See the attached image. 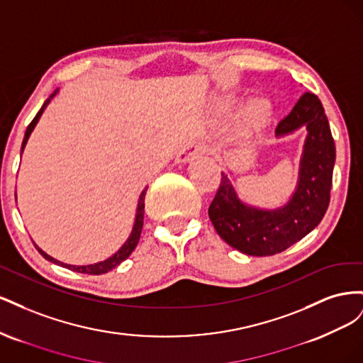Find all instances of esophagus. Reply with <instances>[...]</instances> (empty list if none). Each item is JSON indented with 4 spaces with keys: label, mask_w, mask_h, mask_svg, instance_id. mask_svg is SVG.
Segmentation results:
<instances>
[{
    "label": "esophagus",
    "mask_w": 363,
    "mask_h": 363,
    "mask_svg": "<svg viewBox=\"0 0 363 363\" xmlns=\"http://www.w3.org/2000/svg\"><path fill=\"white\" fill-rule=\"evenodd\" d=\"M203 151H204V148H203V145L200 144V142H195V140L188 142V144H186V145L177 152V156H175V162H177V163H188V162H191L194 157L200 156Z\"/></svg>",
    "instance_id": "1"
}]
</instances>
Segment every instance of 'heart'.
I'll use <instances>...</instances> for the list:
<instances>
[{
	"label": "heart",
	"instance_id": "b5f03b06",
	"mask_svg": "<svg viewBox=\"0 0 363 363\" xmlns=\"http://www.w3.org/2000/svg\"><path fill=\"white\" fill-rule=\"evenodd\" d=\"M269 104L265 100H252L248 106H247V116L250 118V121L252 124H263L269 116Z\"/></svg>",
	"mask_w": 363,
	"mask_h": 363
}]
</instances>
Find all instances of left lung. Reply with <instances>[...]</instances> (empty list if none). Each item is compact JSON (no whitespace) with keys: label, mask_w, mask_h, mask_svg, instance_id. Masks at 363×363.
Returning a JSON list of instances; mask_svg holds the SVG:
<instances>
[{"label":"left lung","mask_w":363,"mask_h":363,"mask_svg":"<svg viewBox=\"0 0 363 363\" xmlns=\"http://www.w3.org/2000/svg\"><path fill=\"white\" fill-rule=\"evenodd\" d=\"M306 128L298 179L289 200L276 208L244 203L224 172L208 218L225 242L248 256H272L281 252L321 223L330 203L335 142L321 101L306 92L291 113L281 119L276 138Z\"/></svg>","instance_id":"1"}]
</instances>
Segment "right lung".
Here are the masks:
<instances>
[{"label": "right lung", "instance_id": "1", "mask_svg": "<svg viewBox=\"0 0 363 363\" xmlns=\"http://www.w3.org/2000/svg\"><path fill=\"white\" fill-rule=\"evenodd\" d=\"M59 94V89H56L54 91L47 100H45V103L42 104V107H40V111L36 113V116L33 118V121L30 123V125L27 127V130H26V135H24V140H23V147H21V155H23L24 152V148H26V145H27V142H28V138H30V135L33 133V130H35V127L38 125V123H39V119H40V116H42V113L45 112V108L48 107V104L51 103V100L54 96H56ZM145 194H147V188L140 192V195H139V200H138V207H136V216H135V223H133V228H131V232H130V236L127 238V240L125 242L121 245V248L115 252V255H112L111 257H107V259H104V260H101V262H96V263H91V265H69V263H63V262H60V260H57V259H54V257H51L50 255H47L45 251L43 250H40L35 242V247H36V250L40 252V255L45 257L47 260H50V262H52V263H56V265H60V267H63V268H68V269H71V271H75V272H82V274H91V276H100V274H106V272H108V271H112L113 268H116L119 263H123L131 252L135 251V248H136V245H138V242H139V238H140V233H142V227H144V208H145Z\"/></svg>", "mask_w": 363, "mask_h": 363}]
</instances>
